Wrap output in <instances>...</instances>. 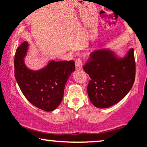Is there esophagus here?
<instances>
[{
    "mask_svg": "<svg viewBox=\"0 0 147 147\" xmlns=\"http://www.w3.org/2000/svg\"><path fill=\"white\" fill-rule=\"evenodd\" d=\"M82 67V59L81 58H78L76 61V69H81Z\"/></svg>",
    "mask_w": 147,
    "mask_h": 147,
    "instance_id": "obj_1",
    "label": "esophagus"
}]
</instances>
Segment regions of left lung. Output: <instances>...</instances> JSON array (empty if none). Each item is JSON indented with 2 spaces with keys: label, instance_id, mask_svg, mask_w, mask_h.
Listing matches in <instances>:
<instances>
[{
  "label": "left lung",
  "instance_id": "1",
  "mask_svg": "<svg viewBox=\"0 0 147 147\" xmlns=\"http://www.w3.org/2000/svg\"><path fill=\"white\" fill-rule=\"evenodd\" d=\"M83 68L90 78L87 92L91 103L97 108H108L123 99L134 83V49L123 58L109 49L95 50Z\"/></svg>",
  "mask_w": 147,
  "mask_h": 147
}]
</instances>
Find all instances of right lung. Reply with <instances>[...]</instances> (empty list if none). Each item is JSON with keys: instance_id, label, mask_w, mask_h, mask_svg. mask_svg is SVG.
Here are the masks:
<instances>
[{"instance_id": "add662e5", "label": "right lung", "mask_w": 147, "mask_h": 147, "mask_svg": "<svg viewBox=\"0 0 147 147\" xmlns=\"http://www.w3.org/2000/svg\"><path fill=\"white\" fill-rule=\"evenodd\" d=\"M28 43L24 41L16 50L15 77L23 95L30 103L44 111H53L63 98L65 86L76 69L74 61L56 62L52 60L44 68L29 69L24 63Z\"/></svg>"}]
</instances>
